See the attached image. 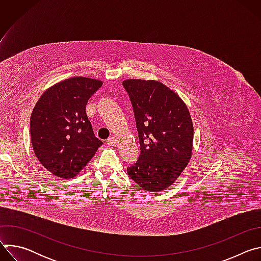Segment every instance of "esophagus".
<instances>
[{
  "instance_id": "esophagus-1",
  "label": "esophagus",
  "mask_w": 261,
  "mask_h": 261,
  "mask_svg": "<svg viewBox=\"0 0 261 261\" xmlns=\"http://www.w3.org/2000/svg\"><path fill=\"white\" fill-rule=\"evenodd\" d=\"M106 143L109 145H116L117 144V138L115 136H111L106 140Z\"/></svg>"
}]
</instances>
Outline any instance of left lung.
Wrapping results in <instances>:
<instances>
[{
    "label": "left lung",
    "instance_id": "8db88e82",
    "mask_svg": "<svg viewBox=\"0 0 261 261\" xmlns=\"http://www.w3.org/2000/svg\"><path fill=\"white\" fill-rule=\"evenodd\" d=\"M140 154L127 168L128 175L146 191L167 189L187 166L193 145V124L182 100L155 81L127 80Z\"/></svg>",
    "mask_w": 261,
    "mask_h": 261
}]
</instances>
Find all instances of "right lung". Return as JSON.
I'll use <instances>...</instances> for the list:
<instances>
[{
	"label": "right lung",
	"mask_w": 261,
	"mask_h": 261,
	"mask_svg": "<svg viewBox=\"0 0 261 261\" xmlns=\"http://www.w3.org/2000/svg\"><path fill=\"white\" fill-rule=\"evenodd\" d=\"M102 82L71 77L46 90L30 120L36 157L51 173L71 178L93 158L102 141L93 132L86 105Z\"/></svg>",
	"instance_id": "right-lung-1"
}]
</instances>
